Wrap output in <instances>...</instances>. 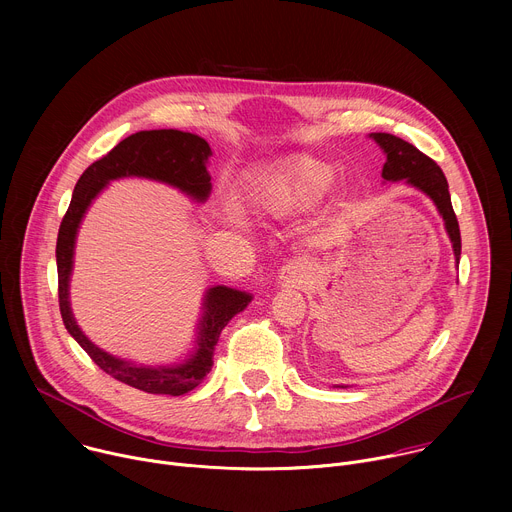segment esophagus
Returning <instances> with one entry per match:
<instances>
[{"mask_svg":"<svg viewBox=\"0 0 512 512\" xmlns=\"http://www.w3.org/2000/svg\"><path fill=\"white\" fill-rule=\"evenodd\" d=\"M310 273H312V267L308 261L304 259H294L289 261L287 265L281 267L279 271V285L281 287H304L310 279Z\"/></svg>","mask_w":512,"mask_h":512,"instance_id":"obj_1","label":"esophagus"}]
</instances>
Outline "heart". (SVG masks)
<instances>
[{
    "label": "heart",
    "mask_w": 512,
    "mask_h": 512,
    "mask_svg": "<svg viewBox=\"0 0 512 512\" xmlns=\"http://www.w3.org/2000/svg\"><path fill=\"white\" fill-rule=\"evenodd\" d=\"M336 172L312 156H294L265 172L255 184L263 210L275 216L306 212L318 206L332 190Z\"/></svg>",
    "instance_id": "obj_1"
}]
</instances>
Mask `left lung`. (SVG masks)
Instances as JSON below:
<instances>
[{"instance_id":"8db88e82","label":"left lung","mask_w":512,"mask_h":512,"mask_svg":"<svg viewBox=\"0 0 512 512\" xmlns=\"http://www.w3.org/2000/svg\"><path fill=\"white\" fill-rule=\"evenodd\" d=\"M369 137L379 145L387 158V162L383 166L385 182L403 180L407 186L423 192L435 204L437 212H440V216L444 218V227L450 237L454 257H456V267H458L460 253H462V239H460L458 218L452 208L448 180H446L442 168L437 166L431 158L421 154L415 145H411L409 141H405L397 135L371 133Z\"/></svg>"}]
</instances>
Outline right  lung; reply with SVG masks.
Instances as JSON below:
<instances>
[{
  "label": "right lung",
  "mask_w": 512,
  "mask_h": 512,
  "mask_svg": "<svg viewBox=\"0 0 512 512\" xmlns=\"http://www.w3.org/2000/svg\"><path fill=\"white\" fill-rule=\"evenodd\" d=\"M210 156V145L196 133L178 129L137 131L119 141L107 156L83 172L75 190H72L70 206L58 229V304L68 334L81 344L95 364H99V369L145 393L178 397L198 387L212 369V354L218 336L239 312L251 304L253 296L227 285L208 287L202 298L192 350L180 362L152 367V364H137L133 360L113 356L89 340L70 308V275L72 265H75L77 235L87 210L113 180H154L180 190L198 204L206 202L212 190L210 174L206 170Z\"/></svg>",
  "instance_id": "right-lung-1"
}]
</instances>
